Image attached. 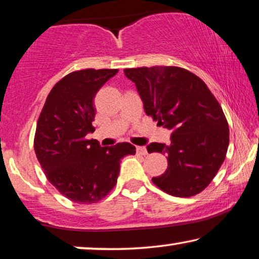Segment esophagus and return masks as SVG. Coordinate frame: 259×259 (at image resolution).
Wrapping results in <instances>:
<instances>
[{
	"mask_svg": "<svg viewBox=\"0 0 259 259\" xmlns=\"http://www.w3.org/2000/svg\"><path fill=\"white\" fill-rule=\"evenodd\" d=\"M137 153H138V154H140V155H146V154H147V149H146L145 147H142V146H138Z\"/></svg>",
	"mask_w": 259,
	"mask_h": 259,
	"instance_id": "esophagus-1",
	"label": "esophagus"
}]
</instances>
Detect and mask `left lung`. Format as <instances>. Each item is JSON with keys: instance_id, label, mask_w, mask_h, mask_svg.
<instances>
[{"instance_id": "8db88e82", "label": "left lung", "mask_w": 259, "mask_h": 259, "mask_svg": "<svg viewBox=\"0 0 259 259\" xmlns=\"http://www.w3.org/2000/svg\"><path fill=\"white\" fill-rule=\"evenodd\" d=\"M146 114L171 130L170 144L147 146L167 155L168 167L152 181L164 193L190 197L207 188L226 159L229 126L222 107L201 78L178 66L123 70Z\"/></svg>"}]
</instances>
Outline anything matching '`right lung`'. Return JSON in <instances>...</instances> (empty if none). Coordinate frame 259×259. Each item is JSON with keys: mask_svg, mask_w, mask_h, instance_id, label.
<instances>
[{"mask_svg": "<svg viewBox=\"0 0 259 259\" xmlns=\"http://www.w3.org/2000/svg\"><path fill=\"white\" fill-rule=\"evenodd\" d=\"M117 72L85 69L66 74L48 95L37 121V160L49 182L76 203L103 200L117 185L120 160L136 154L128 142L102 147L95 139L86 138L95 132L96 93Z\"/></svg>", "mask_w": 259, "mask_h": 259, "instance_id": "add662e5", "label": "right lung"}]
</instances>
